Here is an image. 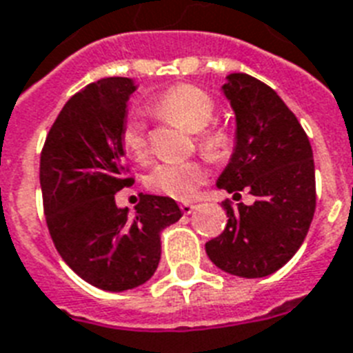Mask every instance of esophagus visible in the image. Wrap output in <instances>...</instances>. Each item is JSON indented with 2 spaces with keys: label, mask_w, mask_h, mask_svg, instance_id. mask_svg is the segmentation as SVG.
<instances>
[{
  "label": "esophagus",
  "mask_w": 353,
  "mask_h": 353,
  "mask_svg": "<svg viewBox=\"0 0 353 353\" xmlns=\"http://www.w3.org/2000/svg\"><path fill=\"white\" fill-rule=\"evenodd\" d=\"M179 208H181L183 214H186V216H188V214H192V212H194L196 205H192V203H181V205H179Z\"/></svg>",
  "instance_id": "obj_1"
}]
</instances>
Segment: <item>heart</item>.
<instances>
[{"mask_svg": "<svg viewBox=\"0 0 353 353\" xmlns=\"http://www.w3.org/2000/svg\"><path fill=\"white\" fill-rule=\"evenodd\" d=\"M152 112L163 119L174 121L183 128L196 132L197 147L206 156L221 161L230 156L236 145V136L225 125L210 123L216 114V103L210 94L194 85H176L150 103ZM119 145L134 161H143L148 156L147 128L141 117L132 114L119 128ZM208 168L201 159L157 163L145 177L148 190L172 197L177 201H188L196 196L197 188L206 181Z\"/></svg>", "mask_w": 353, "mask_h": 353, "instance_id": "1", "label": "heart"}]
</instances>
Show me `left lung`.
<instances>
[{
    "label": "left lung",
    "instance_id": "left-lung-1",
    "mask_svg": "<svg viewBox=\"0 0 353 353\" xmlns=\"http://www.w3.org/2000/svg\"><path fill=\"white\" fill-rule=\"evenodd\" d=\"M226 79L236 150L217 186L234 197L246 188L256 201H223L228 221L205 248L217 268L254 279L279 270L305 241L316 212V168L306 132L276 90L248 74Z\"/></svg>",
    "mask_w": 353,
    "mask_h": 353
}]
</instances>
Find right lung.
I'll list each match as a JSON object with an SVG mask.
<instances>
[{
  "label": "right lung",
  "mask_w": 353,
  "mask_h": 353,
  "mask_svg": "<svg viewBox=\"0 0 353 353\" xmlns=\"http://www.w3.org/2000/svg\"><path fill=\"white\" fill-rule=\"evenodd\" d=\"M136 90L128 77H107L74 94L47 134L39 183L48 232L77 276L101 290L147 283L161 257V234L183 216L172 197L141 194L136 212L117 208L130 185L119 128Z\"/></svg>",
  "instance_id": "right-lung-1"
}]
</instances>
